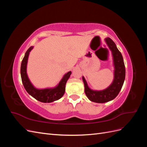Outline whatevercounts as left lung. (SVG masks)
<instances>
[{"instance_id": "8db88e82", "label": "left lung", "mask_w": 147, "mask_h": 147, "mask_svg": "<svg viewBox=\"0 0 147 147\" xmlns=\"http://www.w3.org/2000/svg\"><path fill=\"white\" fill-rule=\"evenodd\" d=\"M105 42L112 51L114 65V79L110 85L104 90H92L89 88L84 77H82L84 85V92L88 98L96 103H105L114 99L123 85L125 79V65L121 53L118 50L114 42L109 37L105 39Z\"/></svg>"}]
</instances>
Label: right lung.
I'll return each mask as SVG.
<instances>
[{
    "mask_svg": "<svg viewBox=\"0 0 147 147\" xmlns=\"http://www.w3.org/2000/svg\"><path fill=\"white\" fill-rule=\"evenodd\" d=\"M33 48L34 47H30L26 52L21 65V77L25 90L34 98L44 103H47V102L50 103V102L58 100L61 98L64 94L65 84L72 74V72L70 71L65 74L59 84L55 88L45 89H37L35 88L29 80L27 74V70H26L28 57L30 51L32 50Z\"/></svg>",
    "mask_w": 147,
    "mask_h": 147,
    "instance_id": "right-lung-1",
    "label": "right lung"
}]
</instances>
